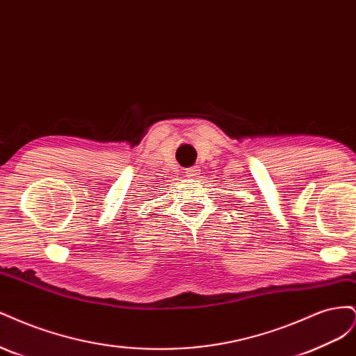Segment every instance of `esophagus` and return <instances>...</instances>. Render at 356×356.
<instances>
[{
    "instance_id": "1",
    "label": "esophagus",
    "mask_w": 356,
    "mask_h": 356,
    "mask_svg": "<svg viewBox=\"0 0 356 356\" xmlns=\"http://www.w3.org/2000/svg\"><path fill=\"white\" fill-rule=\"evenodd\" d=\"M184 175L187 177V178H190V179H196L199 175H200V169L197 168V166H193V168H188V169H186V172H184Z\"/></svg>"
}]
</instances>
